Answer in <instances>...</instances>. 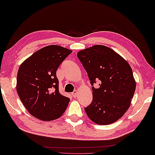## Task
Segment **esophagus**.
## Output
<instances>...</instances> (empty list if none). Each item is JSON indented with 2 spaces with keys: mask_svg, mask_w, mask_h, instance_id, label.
Returning a JSON list of instances; mask_svg holds the SVG:
<instances>
[{
  "mask_svg": "<svg viewBox=\"0 0 155 155\" xmlns=\"http://www.w3.org/2000/svg\"><path fill=\"white\" fill-rule=\"evenodd\" d=\"M72 97H73L74 98L77 97V96H78V91H77V90L74 91V92L72 93Z\"/></svg>",
  "mask_w": 155,
  "mask_h": 155,
  "instance_id": "obj_1",
  "label": "esophagus"
}]
</instances>
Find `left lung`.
I'll return each instance as SVG.
<instances>
[{
  "label": "left lung",
  "instance_id": "8db88e82",
  "mask_svg": "<svg viewBox=\"0 0 155 155\" xmlns=\"http://www.w3.org/2000/svg\"><path fill=\"white\" fill-rule=\"evenodd\" d=\"M78 59L92 86V101L85 107L88 117L99 125L112 124L130 105L136 83L127 61L105 45H97L78 51ZM99 81V86H93Z\"/></svg>",
  "mask_w": 155,
  "mask_h": 155
}]
</instances>
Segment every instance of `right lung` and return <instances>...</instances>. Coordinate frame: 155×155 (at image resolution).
<instances>
[{"instance_id":"1","label":"right lung","mask_w":155,"mask_h":155,"mask_svg":"<svg viewBox=\"0 0 155 155\" xmlns=\"http://www.w3.org/2000/svg\"><path fill=\"white\" fill-rule=\"evenodd\" d=\"M72 52L59 45H48L36 51L19 67L17 93L34 117L52 121L65 111L70 99L60 94L56 71Z\"/></svg>"}]
</instances>
